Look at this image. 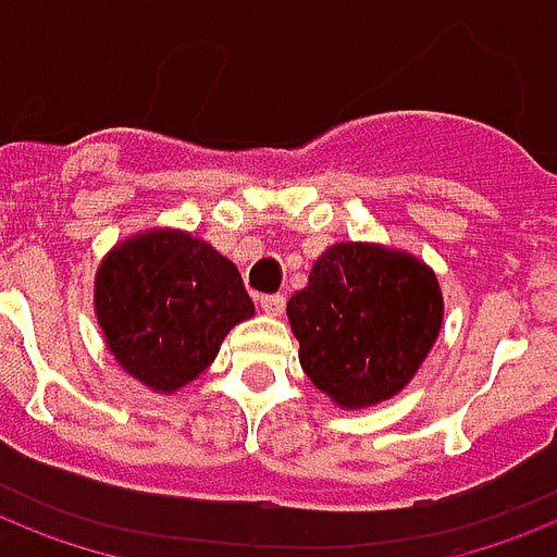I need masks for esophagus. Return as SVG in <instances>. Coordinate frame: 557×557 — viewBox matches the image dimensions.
<instances>
[{
    "instance_id": "1",
    "label": "esophagus",
    "mask_w": 557,
    "mask_h": 557,
    "mask_svg": "<svg viewBox=\"0 0 557 557\" xmlns=\"http://www.w3.org/2000/svg\"><path fill=\"white\" fill-rule=\"evenodd\" d=\"M260 309L271 318L283 315V309H286V297H283V295H262L260 297Z\"/></svg>"
}]
</instances>
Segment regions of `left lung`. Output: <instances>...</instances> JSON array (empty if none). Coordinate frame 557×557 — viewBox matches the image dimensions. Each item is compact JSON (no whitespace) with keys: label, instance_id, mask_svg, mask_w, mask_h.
<instances>
[{"label":"left lung","instance_id":"8db88e82","mask_svg":"<svg viewBox=\"0 0 557 557\" xmlns=\"http://www.w3.org/2000/svg\"><path fill=\"white\" fill-rule=\"evenodd\" d=\"M300 368L338 409L392 400L438 342L435 271L380 242H335L286 307Z\"/></svg>","mask_w":557,"mask_h":557}]
</instances>
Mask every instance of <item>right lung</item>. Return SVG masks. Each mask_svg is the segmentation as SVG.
Returning a JSON list of instances; mask_svg holds the SVG:
<instances>
[{
    "label": "right lung",
    "instance_id": "right-lung-1",
    "mask_svg": "<svg viewBox=\"0 0 557 557\" xmlns=\"http://www.w3.org/2000/svg\"><path fill=\"white\" fill-rule=\"evenodd\" d=\"M92 307L119 368L154 394L189 385L224 335L253 318L239 269L177 227L116 242L96 271Z\"/></svg>",
    "mask_w": 557,
    "mask_h": 557
}]
</instances>
